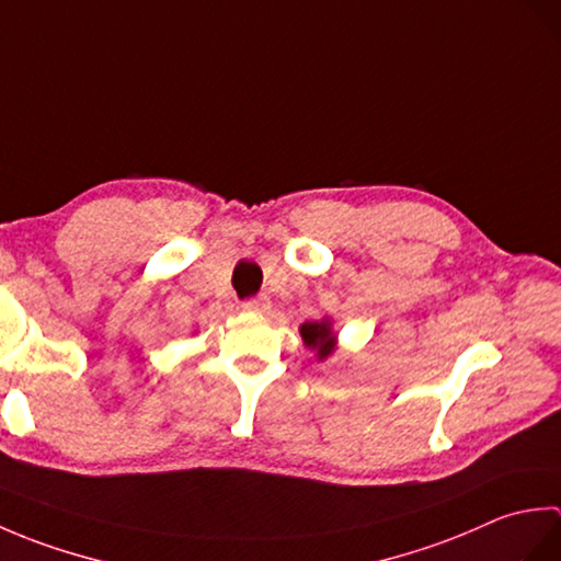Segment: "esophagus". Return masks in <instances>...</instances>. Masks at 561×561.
<instances>
[{
  "mask_svg": "<svg viewBox=\"0 0 561 561\" xmlns=\"http://www.w3.org/2000/svg\"><path fill=\"white\" fill-rule=\"evenodd\" d=\"M243 311L265 313V311H270V299L267 296H255V299H248V301H243Z\"/></svg>",
  "mask_w": 561,
  "mask_h": 561,
  "instance_id": "34e87169",
  "label": "esophagus"
}]
</instances>
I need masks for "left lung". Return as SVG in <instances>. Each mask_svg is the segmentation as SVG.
Returning <instances> with one entry per match:
<instances>
[{
	"mask_svg": "<svg viewBox=\"0 0 561 561\" xmlns=\"http://www.w3.org/2000/svg\"><path fill=\"white\" fill-rule=\"evenodd\" d=\"M299 330H301V337L306 342V347L313 350L320 362L328 359V356L335 352L337 337H335V332H332L328 318L308 320V323H304Z\"/></svg>",
	"mask_w": 561,
	"mask_h": 561,
	"instance_id": "left-lung-1",
	"label": "left lung"
}]
</instances>
